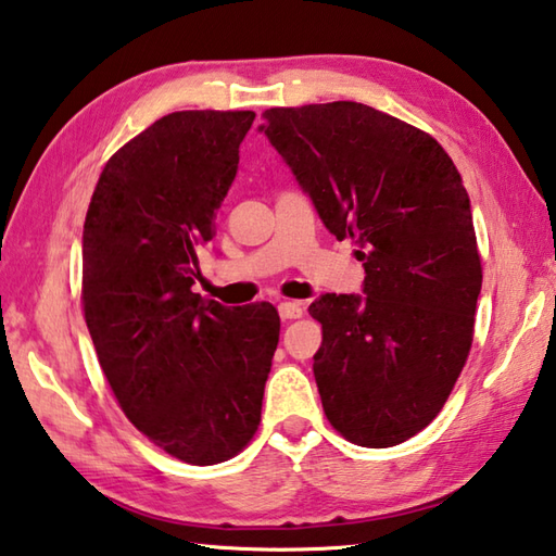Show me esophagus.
I'll list each match as a JSON object with an SVG mask.
<instances>
[{"label":"esophagus","mask_w":556,"mask_h":556,"mask_svg":"<svg viewBox=\"0 0 556 556\" xmlns=\"http://www.w3.org/2000/svg\"><path fill=\"white\" fill-rule=\"evenodd\" d=\"M279 315L281 320H293L303 315V303L301 301H281L279 303Z\"/></svg>","instance_id":"obj_1"}]
</instances>
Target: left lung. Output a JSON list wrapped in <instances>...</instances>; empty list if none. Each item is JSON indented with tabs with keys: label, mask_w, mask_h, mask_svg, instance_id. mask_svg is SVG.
Here are the masks:
<instances>
[{
	"label": "left lung",
	"mask_w": 556,
	"mask_h": 556,
	"mask_svg": "<svg viewBox=\"0 0 556 556\" xmlns=\"http://www.w3.org/2000/svg\"><path fill=\"white\" fill-rule=\"evenodd\" d=\"M260 132L337 241L364 293H323L313 356L323 409L346 441L390 448L429 427L470 354L482 265L470 198L437 139L354 101L269 108Z\"/></svg>",
	"instance_id": "1"
}]
</instances>
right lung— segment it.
<instances>
[{"label":"right lung","mask_w":556,"mask_h":556,"mask_svg":"<svg viewBox=\"0 0 556 556\" xmlns=\"http://www.w3.org/2000/svg\"><path fill=\"white\" fill-rule=\"evenodd\" d=\"M253 111H180L105 163L84 222V315L127 419L173 458L216 465L253 439L279 342L271 303L192 291L198 250Z\"/></svg>","instance_id":"right-lung-1"}]
</instances>
